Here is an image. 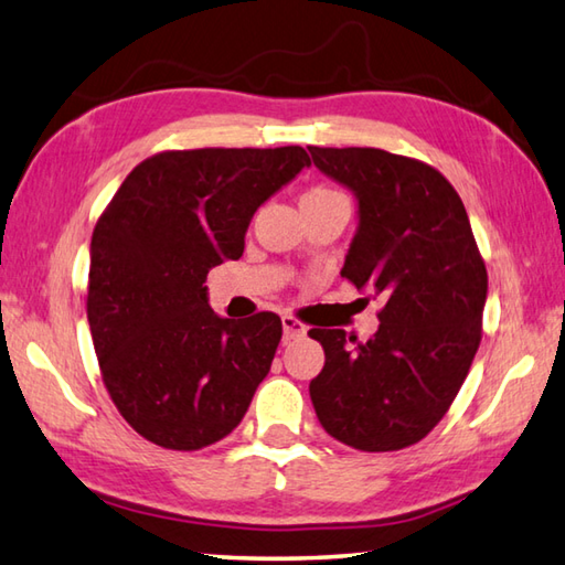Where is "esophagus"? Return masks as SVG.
<instances>
[{"label": "esophagus", "instance_id": "obj_1", "mask_svg": "<svg viewBox=\"0 0 565 565\" xmlns=\"http://www.w3.org/2000/svg\"><path fill=\"white\" fill-rule=\"evenodd\" d=\"M307 334V327L290 315L282 317V342H292V339H300Z\"/></svg>", "mask_w": 565, "mask_h": 565}]
</instances>
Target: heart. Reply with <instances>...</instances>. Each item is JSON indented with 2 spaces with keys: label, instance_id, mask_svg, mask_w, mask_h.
Instances as JSON below:
<instances>
[{
  "label": "heart",
  "instance_id": "heart-1",
  "mask_svg": "<svg viewBox=\"0 0 565 565\" xmlns=\"http://www.w3.org/2000/svg\"><path fill=\"white\" fill-rule=\"evenodd\" d=\"M337 191H332V189H327V186H312V189H307L305 194L300 196V204H305V201H319V199H327V196H334Z\"/></svg>",
  "mask_w": 565,
  "mask_h": 565
}]
</instances>
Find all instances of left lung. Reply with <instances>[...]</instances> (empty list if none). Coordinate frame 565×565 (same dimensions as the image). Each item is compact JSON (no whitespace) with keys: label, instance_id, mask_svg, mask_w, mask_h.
<instances>
[{"label":"left lung","instance_id":"obj_1","mask_svg":"<svg viewBox=\"0 0 565 565\" xmlns=\"http://www.w3.org/2000/svg\"><path fill=\"white\" fill-rule=\"evenodd\" d=\"M354 191L359 226L342 278L383 300L379 332L312 329L324 369L310 383L322 428L364 452L423 440L457 396L482 339L487 268L462 199L438 169L374 147H310Z\"/></svg>","mask_w":565,"mask_h":565}]
</instances>
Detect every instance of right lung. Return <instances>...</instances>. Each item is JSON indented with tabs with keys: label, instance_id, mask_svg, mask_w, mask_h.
<instances>
[{
	"label": "right lung",
	"instance_id": "1",
	"mask_svg": "<svg viewBox=\"0 0 565 565\" xmlns=\"http://www.w3.org/2000/svg\"><path fill=\"white\" fill-rule=\"evenodd\" d=\"M302 147L177 150L137 164L95 223L88 324L113 403L167 450L236 428L268 376L282 322L218 317L206 275L238 260L255 211L310 167Z\"/></svg>",
	"mask_w": 565,
	"mask_h": 565
}]
</instances>
